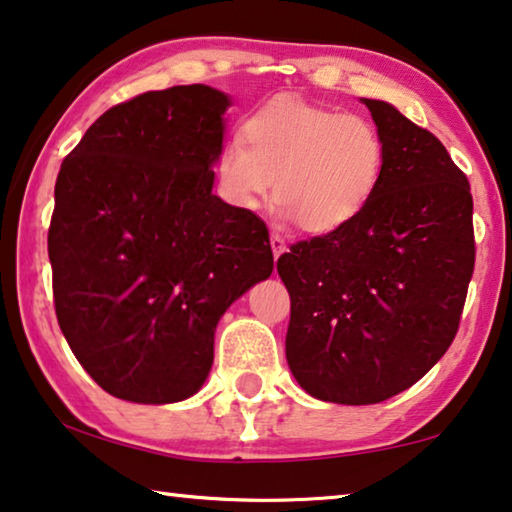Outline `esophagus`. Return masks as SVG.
<instances>
[{"label": "esophagus", "mask_w": 512, "mask_h": 512, "mask_svg": "<svg viewBox=\"0 0 512 512\" xmlns=\"http://www.w3.org/2000/svg\"><path fill=\"white\" fill-rule=\"evenodd\" d=\"M270 247H272V254H274V261H277V258L283 254V251H286V242H283V238L281 235H277V233H272L270 235Z\"/></svg>", "instance_id": "obj_1"}]
</instances>
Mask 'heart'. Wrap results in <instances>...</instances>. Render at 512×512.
Listing matches in <instances>:
<instances>
[{
  "label": "heart",
  "instance_id": "obj_1",
  "mask_svg": "<svg viewBox=\"0 0 512 512\" xmlns=\"http://www.w3.org/2000/svg\"><path fill=\"white\" fill-rule=\"evenodd\" d=\"M242 139L224 141L217 153L224 199L251 210L274 192L279 215L313 235L336 233L364 215L387 169V141L371 119L295 96L256 107Z\"/></svg>",
  "mask_w": 512,
  "mask_h": 512
}]
</instances>
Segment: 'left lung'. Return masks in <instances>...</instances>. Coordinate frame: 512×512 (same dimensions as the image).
<instances>
[{
  "label": "left lung",
  "instance_id": "8db88e82",
  "mask_svg": "<svg viewBox=\"0 0 512 512\" xmlns=\"http://www.w3.org/2000/svg\"><path fill=\"white\" fill-rule=\"evenodd\" d=\"M359 100L387 141L380 190L350 226L277 261L290 373L338 405H375L419 382L453 343L474 272L467 176L391 102Z\"/></svg>",
  "mask_w": 512,
  "mask_h": 512
}]
</instances>
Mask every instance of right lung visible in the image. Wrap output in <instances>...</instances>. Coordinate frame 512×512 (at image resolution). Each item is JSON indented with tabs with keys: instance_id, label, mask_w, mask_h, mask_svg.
<instances>
[{
	"instance_id": "right-lung-1",
	"label": "right lung",
	"mask_w": 512,
	"mask_h": 512,
	"mask_svg": "<svg viewBox=\"0 0 512 512\" xmlns=\"http://www.w3.org/2000/svg\"><path fill=\"white\" fill-rule=\"evenodd\" d=\"M231 98L148 91L84 132L47 233L61 332L102 389L141 405L194 396L226 309L272 274L265 224L212 194Z\"/></svg>"
}]
</instances>
